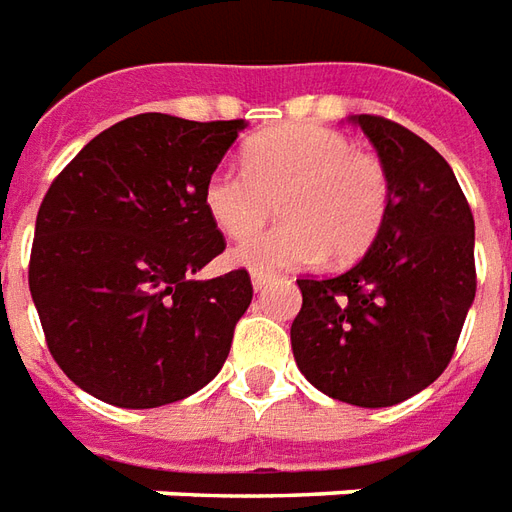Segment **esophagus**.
I'll return each instance as SVG.
<instances>
[{
	"label": "esophagus",
	"instance_id": "obj_1",
	"mask_svg": "<svg viewBox=\"0 0 512 512\" xmlns=\"http://www.w3.org/2000/svg\"><path fill=\"white\" fill-rule=\"evenodd\" d=\"M250 284H253V292H262L264 286L270 284V275H264V273H253V275H250Z\"/></svg>",
	"mask_w": 512,
	"mask_h": 512
}]
</instances>
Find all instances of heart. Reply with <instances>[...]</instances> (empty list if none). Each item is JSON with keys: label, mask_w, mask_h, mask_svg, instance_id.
Returning a JSON list of instances; mask_svg holds the SVG:
<instances>
[{"label": "heart", "mask_w": 512, "mask_h": 512, "mask_svg": "<svg viewBox=\"0 0 512 512\" xmlns=\"http://www.w3.org/2000/svg\"><path fill=\"white\" fill-rule=\"evenodd\" d=\"M242 165L209 173L204 209L223 237L245 239L279 201L285 223L231 250V262L253 273L311 267L325 256L353 262L389 215L391 184L380 159L331 129L292 123L259 134Z\"/></svg>", "instance_id": "b5f03b06"}]
</instances>
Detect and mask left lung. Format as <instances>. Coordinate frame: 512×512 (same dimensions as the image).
Returning a JSON list of instances; mask_svg holds the SVG:
<instances>
[{
    "label": "left lung",
    "mask_w": 512,
    "mask_h": 512,
    "mask_svg": "<svg viewBox=\"0 0 512 512\" xmlns=\"http://www.w3.org/2000/svg\"><path fill=\"white\" fill-rule=\"evenodd\" d=\"M389 173V215L364 256L333 278H300L292 353L333 400L389 408L447 369L474 281V217L447 159L405 126L350 115Z\"/></svg>",
    "instance_id": "8db88e82"
}]
</instances>
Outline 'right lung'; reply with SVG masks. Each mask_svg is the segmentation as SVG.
Instances as JSON below:
<instances>
[{
  "instance_id": "obj_1",
  "label": "right lung",
  "mask_w": 512,
  "mask_h": 512,
  "mask_svg": "<svg viewBox=\"0 0 512 512\" xmlns=\"http://www.w3.org/2000/svg\"><path fill=\"white\" fill-rule=\"evenodd\" d=\"M239 129L143 112L93 137L46 192L32 303L54 361L96 400L159 408L226 364L250 275H192L226 250L204 184Z\"/></svg>"
}]
</instances>
